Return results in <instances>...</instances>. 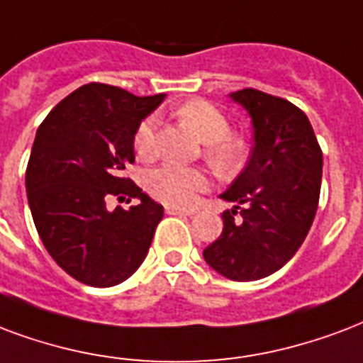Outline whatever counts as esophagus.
Returning <instances> with one entry per match:
<instances>
[{"mask_svg":"<svg viewBox=\"0 0 363 363\" xmlns=\"http://www.w3.org/2000/svg\"><path fill=\"white\" fill-rule=\"evenodd\" d=\"M165 213L167 215H192L194 211H186V209H181V207H175V206H165Z\"/></svg>","mask_w":363,"mask_h":363,"instance_id":"34e87169","label":"esophagus"}]
</instances>
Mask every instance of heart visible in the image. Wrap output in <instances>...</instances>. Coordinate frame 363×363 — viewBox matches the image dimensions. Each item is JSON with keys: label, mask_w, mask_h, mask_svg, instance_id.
<instances>
[{"label": "heart", "mask_w": 363, "mask_h": 363, "mask_svg": "<svg viewBox=\"0 0 363 363\" xmlns=\"http://www.w3.org/2000/svg\"><path fill=\"white\" fill-rule=\"evenodd\" d=\"M181 120L192 129L201 143H206V156L213 167L223 173L236 169L245 154V145L240 137L228 135L230 123L226 116L207 101H188L179 108ZM133 146L138 157L150 160L156 152V120L146 118L138 123ZM148 190L163 203L177 207H190L198 194L209 188V179L201 169L181 167V165H162L146 179Z\"/></svg>", "instance_id": "1"}]
</instances>
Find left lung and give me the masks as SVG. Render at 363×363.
Returning <instances> with one entry per match:
<instances>
[{"mask_svg":"<svg viewBox=\"0 0 363 363\" xmlns=\"http://www.w3.org/2000/svg\"><path fill=\"white\" fill-rule=\"evenodd\" d=\"M253 121L255 145L245 169L220 198L223 234L203 249L213 270L253 281L280 270L303 245L322 186V148L311 121L286 99L257 89L230 93Z\"/></svg>","mask_w":363,"mask_h":363,"instance_id":"obj_1","label":"left lung"}]
</instances>
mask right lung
Segmentation results:
<instances>
[{
	"label": "right lung",
	"mask_w": 363,
	"mask_h": 363,
	"mask_svg": "<svg viewBox=\"0 0 363 363\" xmlns=\"http://www.w3.org/2000/svg\"><path fill=\"white\" fill-rule=\"evenodd\" d=\"M163 99L87 83L52 108L35 133L26 167L34 225L55 262L85 286L125 281L150 249L163 207L123 169L135 162L138 123ZM110 197L139 201L110 212Z\"/></svg>",
	"instance_id": "add662e5"
}]
</instances>
